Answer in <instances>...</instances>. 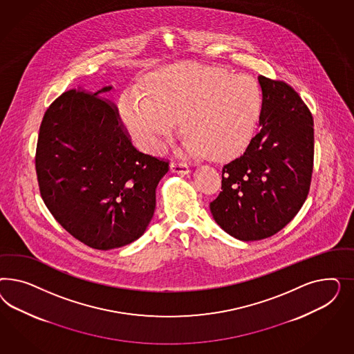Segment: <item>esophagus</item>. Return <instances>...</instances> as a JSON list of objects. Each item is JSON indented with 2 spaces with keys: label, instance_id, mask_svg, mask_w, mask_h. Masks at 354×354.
I'll list each match as a JSON object with an SVG mask.
<instances>
[{
  "label": "esophagus",
  "instance_id": "1",
  "mask_svg": "<svg viewBox=\"0 0 354 354\" xmlns=\"http://www.w3.org/2000/svg\"><path fill=\"white\" fill-rule=\"evenodd\" d=\"M170 170L172 172H176V174H180V175H185V174H188L189 172V167L185 165V163H183V162H171V165H170Z\"/></svg>",
  "mask_w": 354,
  "mask_h": 354
}]
</instances>
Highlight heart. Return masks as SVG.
<instances>
[{
    "label": "heart",
    "instance_id": "obj_1",
    "mask_svg": "<svg viewBox=\"0 0 354 354\" xmlns=\"http://www.w3.org/2000/svg\"><path fill=\"white\" fill-rule=\"evenodd\" d=\"M261 104V89L250 76L180 64L154 76L149 93L126 92L120 110L127 129L147 149H162L183 119L187 154L230 158L252 139Z\"/></svg>",
    "mask_w": 354,
    "mask_h": 354
}]
</instances>
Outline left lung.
Here are the masks:
<instances>
[{"label": "left lung", "mask_w": 354, "mask_h": 354, "mask_svg": "<svg viewBox=\"0 0 354 354\" xmlns=\"http://www.w3.org/2000/svg\"><path fill=\"white\" fill-rule=\"evenodd\" d=\"M257 135L223 166L222 192L210 203L215 222L243 241L275 235L300 212L310 189L314 129L310 110L286 82L258 76Z\"/></svg>", "instance_id": "8db88e82"}]
</instances>
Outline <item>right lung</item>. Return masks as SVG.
Returning a JSON list of instances; mask_svg holds the SVG:
<instances>
[{
    "mask_svg": "<svg viewBox=\"0 0 354 354\" xmlns=\"http://www.w3.org/2000/svg\"><path fill=\"white\" fill-rule=\"evenodd\" d=\"M97 92L70 89L45 111L36 148L44 203L64 230L100 250L138 240L156 209L169 162L136 149L118 107Z\"/></svg>",
    "mask_w": 354,
    "mask_h": 354,
    "instance_id": "add662e5",
    "label": "right lung"
}]
</instances>
